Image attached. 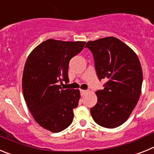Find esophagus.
<instances>
[{
    "label": "esophagus",
    "instance_id": "esophagus-1",
    "mask_svg": "<svg viewBox=\"0 0 154 154\" xmlns=\"http://www.w3.org/2000/svg\"><path fill=\"white\" fill-rule=\"evenodd\" d=\"M87 92H88V91H87V90H83V89H81V94H82V95H85Z\"/></svg>",
    "mask_w": 154,
    "mask_h": 154
}]
</instances>
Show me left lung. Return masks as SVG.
I'll use <instances>...</instances> for the list:
<instances>
[{
    "label": "left lung",
    "instance_id": "1",
    "mask_svg": "<svg viewBox=\"0 0 154 154\" xmlns=\"http://www.w3.org/2000/svg\"><path fill=\"white\" fill-rule=\"evenodd\" d=\"M96 75L106 82L96 91L97 103L90 109L92 119L99 126L116 128L127 120L140 96L143 72L136 53L123 42L108 37L88 42Z\"/></svg>",
    "mask_w": 154,
    "mask_h": 154
}]
</instances>
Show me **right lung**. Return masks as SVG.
<instances>
[{
    "mask_svg": "<svg viewBox=\"0 0 154 154\" xmlns=\"http://www.w3.org/2000/svg\"><path fill=\"white\" fill-rule=\"evenodd\" d=\"M85 44L48 39L37 46L25 62L22 77L24 100L35 120L52 133L62 131L72 123L79 91L64 89L60 84L69 82V61Z\"/></svg>",
    "mask_w": 154,
    "mask_h": 154,
    "instance_id": "add662e5",
    "label": "right lung"
}]
</instances>
